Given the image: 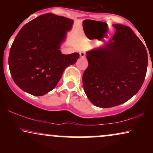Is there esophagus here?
Listing matches in <instances>:
<instances>
[{"label": "esophagus", "instance_id": "34e87169", "mask_svg": "<svg viewBox=\"0 0 153 153\" xmlns=\"http://www.w3.org/2000/svg\"><path fill=\"white\" fill-rule=\"evenodd\" d=\"M80 57L82 58H85V53L84 52H80Z\"/></svg>", "mask_w": 153, "mask_h": 153}]
</instances>
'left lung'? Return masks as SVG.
<instances>
[{"label":"left lung","mask_w":153,"mask_h":153,"mask_svg":"<svg viewBox=\"0 0 153 153\" xmlns=\"http://www.w3.org/2000/svg\"><path fill=\"white\" fill-rule=\"evenodd\" d=\"M112 39L86 52L88 66L82 75L87 97L101 108L118 106L129 100L143 85L147 73L145 45L129 26L113 24Z\"/></svg>","instance_id":"8db88e82"}]
</instances>
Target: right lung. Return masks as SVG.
Returning a JSON list of instances; mask_svg holds the SVG:
<instances>
[{"instance_id": "1", "label": "right lung", "mask_w": 153, "mask_h": 153, "mask_svg": "<svg viewBox=\"0 0 153 153\" xmlns=\"http://www.w3.org/2000/svg\"><path fill=\"white\" fill-rule=\"evenodd\" d=\"M73 19L45 13L25 24L10 47L8 65L18 86L33 96H43L55 88L65 69L76 62L77 52L63 54L61 44Z\"/></svg>"}]
</instances>
